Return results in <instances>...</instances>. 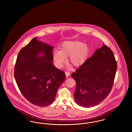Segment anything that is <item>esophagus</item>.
Here are the masks:
<instances>
[{
  "mask_svg": "<svg viewBox=\"0 0 132 132\" xmlns=\"http://www.w3.org/2000/svg\"><path fill=\"white\" fill-rule=\"evenodd\" d=\"M65 75L66 77H68L70 75V73H69V72H65Z\"/></svg>",
  "mask_w": 132,
  "mask_h": 132,
  "instance_id": "esophagus-1",
  "label": "esophagus"
}]
</instances>
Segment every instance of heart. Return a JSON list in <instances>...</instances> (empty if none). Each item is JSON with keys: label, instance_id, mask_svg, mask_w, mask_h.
Here are the masks:
<instances>
[{"label": "heart", "instance_id": "heart-1", "mask_svg": "<svg viewBox=\"0 0 132 132\" xmlns=\"http://www.w3.org/2000/svg\"><path fill=\"white\" fill-rule=\"evenodd\" d=\"M88 53L87 44L80 41L65 42L60 46V50H55L53 52V58L57 68H60L66 62V58L69 57L68 62L74 66L78 67L85 62Z\"/></svg>", "mask_w": 132, "mask_h": 132}]
</instances>
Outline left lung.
<instances>
[{
	"label": "left lung",
	"mask_w": 132,
	"mask_h": 132,
	"mask_svg": "<svg viewBox=\"0 0 132 132\" xmlns=\"http://www.w3.org/2000/svg\"><path fill=\"white\" fill-rule=\"evenodd\" d=\"M116 70L113 52L103 43L71 75L76 82L74 95L77 103L90 107L105 99L111 90Z\"/></svg>",
	"instance_id": "left-lung-1"
}]
</instances>
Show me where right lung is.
Listing matches in <instances>:
<instances>
[{"instance_id":"1","label":"right lung","mask_w":132,"mask_h":132,"mask_svg":"<svg viewBox=\"0 0 132 132\" xmlns=\"http://www.w3.org/2000/svg\"><path fill=\"white\" fill-rule=\"evenodd\" d=\"M53 48L34 38L20 51L15 65L14 77L21 94L38 106L53 102L66 78L65 73L53 65Z\"/></svg>"}]
</instances>
